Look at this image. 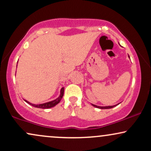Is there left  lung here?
<instances>
[{
  "mask_svg": "<svg viewBox=\"0 0 151 151\" xmlns=\"http://www.w3.org/2000/svg\"><path fill=\"white\" fill-rule=\"evenodd\" d=\"M118 105V104H117ZM93 106L94 107H96V108H99V109H111L113 108V107L116 106V105H114V106H96V105H94V104H92Z\"/></svg>",
  "mask_w": 151,
  "mask_h": 151,
  "instance_id": "1",
  "label": "left lung"
}]
</instances>
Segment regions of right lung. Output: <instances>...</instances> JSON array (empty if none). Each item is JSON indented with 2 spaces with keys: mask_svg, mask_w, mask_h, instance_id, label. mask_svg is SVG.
Segmentation results:
<instances>
[{
  "mask_svg": "<svg viewBox=\"0 0 151 151\" xmlns=\"http://www.w3.org/2000/svg\"><path fill=\"white\" fill-rule=\"evenodd\" d=\"M63 95H64V87H62V89H61V93H60V96H59L58 99H56L55 100H54V101H50V102H47V103L42 104H31V103H30V102L26 101V100H25V101L27 102V104H29L32 105V106L37 107V108L50 109V108H52V107L55 106L58 104V103H60V101H61L62 96H63Z\"/></svg>",
  "mask_w": 151,
  "mask_h": 151,
  "instance_id": "right-lung-1",
  "label": "right lung"
}]
</instances>
